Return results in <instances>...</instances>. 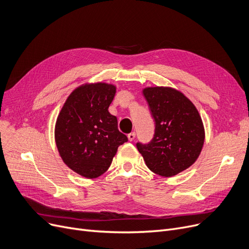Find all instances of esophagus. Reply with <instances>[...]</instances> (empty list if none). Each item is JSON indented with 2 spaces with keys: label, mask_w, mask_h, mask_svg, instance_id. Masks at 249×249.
I'll use <instances>...</instances> for the list:
<instances>
[{
  "label": "esophagus",
  "mask_w": 249,
  "mask_h": 249,
  "mask_svg": "<svg viewBox=\"0 0 249 249\" xmlns=\"http://www.w3.org/2000/svg\"><path fill=\"white\" fill-rule=\"evenodd\" d=\"M135 138H136V134H135V132H133V133H131V134H128L127 135V139H128V141H134L135 140Z\"/></svg>",
  "instance_id": "34e87169"
}]
</instances>
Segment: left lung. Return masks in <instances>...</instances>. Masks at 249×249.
I'll return each instance as SVG.
<instances>
[{
  "label": "left lung",
  "instance_id": "left-lung-1",
  "mask_svg": "<svg viewBox=\"0 0 249 249\" xmlns=\"http://www.w3.org/2000/svg\"><path fill=\"white\" fill-rule=\"evenodd\" d=\"M155 122V135L147 145L137 144L148 168L171 177L191 167L205 143V127L195 104L172 87L142 90Z\"/></svg>",
  "mask_w": 249,
  "mask_h": 249
}]
</instances>
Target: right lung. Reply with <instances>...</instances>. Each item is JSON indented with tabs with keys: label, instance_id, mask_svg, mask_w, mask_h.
<instances>
[{
	"label": "right lung",
	"instance_id": "add662e5",
	"mask_svg": "<svg viewBox=\"0 0 249 249\" xmlns=\"http://www.w3.org/2000/svg\"><path fill=\"white\" fill-rule=\"evenodd\" d=\"M116 87L105 82L85 83L68 96L57 115L54 141L67 166L86 178L107 170L117 148L127 141L108 111Z\"/></svg>",
	"mask_w": 249,
	"mask_h": 249
}]
</instances>
